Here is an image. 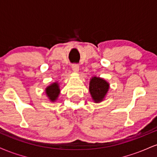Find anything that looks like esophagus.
<instances>
[{
	"label": "esophagus",
	"instance_id": "1",
	"mask_svg": "<svg viewBox=\"0 0 157 157\" xmlns=\"http://www.w3.org/2000/svg\"><path fill=\"white\" fill-rule=\"evenodd\" d=\"M71 68H72L74 71L78 72V71H79V65L78 64H77V63L72 64V66H71Z\"/></svg>",
	"mask_w": 157,
	"mask_h": 157
}]
</instances>
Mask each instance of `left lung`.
I'll use <instances>...</instances> for the list:
<instances>
[{
    "label": "left lung",
    "instance_id": "1",
    "mask_svg": "<svg viewBox=\"0 0 157 157\" xmlns=\"http://www.w3.org/2000/svg\"><path fill=\"white\" fill-rule=\"evenodd\" d=\"M109 89V83L100 77H93L90 80L89 91L95 102H100L105 98Z\"/></svg>",
    "mask_w": 157,
    "mask_h": 157
}]
</instances>
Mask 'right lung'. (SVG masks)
<instances>
[{
    "instance_id": "1",
    "label": "right lung",
    "mask_w": 157,
    "mask_h": 157,
    "mask_svg": "<svg viewBox=\"0 0 157 157\" xmlns=\"http://www.w3.org/2000/svg\"><path fill=\"white\" fill-rule=\"evenodd\" d=\"M45 91H46V95H47L50 101L55 102L57 100V97H58L59 94H60V89L59 84L56 82L51 84L50 86H48V87H46Z\"/></svg>"
}]
</instances>
